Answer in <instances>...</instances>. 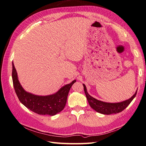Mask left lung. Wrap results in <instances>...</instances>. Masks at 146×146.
Returning <instances> with one entry per match:
<instances>
[{
  "instance_id": "8db88e82",
  "label": "left lung",
  "mask_w": 146,
  "mask_h": 146,
  "mask_svg": "<svg viewBox=\"0 0 146 146\" xmlns=\"http://www.w3.org/2000/svg\"><path fill=\"white\" fill-rule=\"evenodd\" d=\"M84 91L86 94V99L88 101L90 107L94 109L97 112L104 114H116L120 113L123 110L126 108V107L129 105L131 102L133 100L135 97L136 95L137 91L135 93V94L131 97L129 99L123 101L122 102L119 103H107L98 100L94 98H92L89 94L86 91V88L85 85L83 84Z\"/></svg>"
}]
</instances>
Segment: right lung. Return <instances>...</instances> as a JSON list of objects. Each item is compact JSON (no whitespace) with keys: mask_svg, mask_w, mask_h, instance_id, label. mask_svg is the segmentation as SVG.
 <instances>
[{"mask_svg":"<svg viewBox=\"0 0 146 146\" xmlns=\"http://www.w3.org/2000/svg\"><path fill=\"white\" fill-rule=\"evenodd\" d=\"M12 64L13 86L17 98L22 104L31 111L41 115L54 116L62 111L66 105L69 91L76 82V80L61 88L54 94L47 96L33 95L26 92L21 86L13 62Z\"/></svg>","mask_w":146,"mask_h":146,"instance_id":"1","label":"right lung"}]
</instances>
